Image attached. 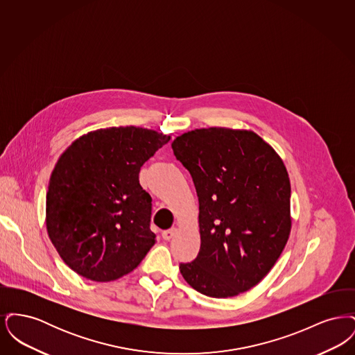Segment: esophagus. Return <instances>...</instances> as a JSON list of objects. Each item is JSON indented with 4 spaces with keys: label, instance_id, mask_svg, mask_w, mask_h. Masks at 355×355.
<instances>
[{
    "label": "esophagus",
    "instance_id": "34e87169",
    "mask_svg": "<svg viewBox=\"0 0 355 355\" xmlns=\"http://www.w3.org/2000/svg\"><path fill=\"white\" fill-rule=\"evenodd\" d=\"M175 234H177V229H175V227H171L169 230H165V232L162 233V238H164L165 241H170Z\"/></svg>",
    "mask_w": 355,
    "mask_h": 355
}]
</instances>
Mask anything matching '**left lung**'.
<instances>
[{
	"label": "left lung",
	"mask_w": 355,
	"mask_h": 355,
	"mask_svg": "<svg viewBox=\"0 0 355 355\" xmlns=\"http://www.w3.org/2000/svg\"><path fill=\"white\" fill-rule=\"evenodd\" d=\"M200 201L201 248L181 263L201 294L229 298L258 285L291 230L290 178L279 154L253 130L194 129L171 144Z\"/></svg>",
	"instance_id": "1"
}]
</instances>
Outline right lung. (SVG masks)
Returning a JSON list of instances; mask_svg holds the SVG:
<instances>
[{"mask_svg":"<svg viewBox=\"0 0 355 355\" xmlns=\"http://www.w3.org/2000/svg\"><path fill=\"white\" fill-rule=\"evenodd\" d=\"M170 135L137 126L106 128L77 138L51 171L46 230L78 275L110 282L135 270L157 242L149 227L152 197L141 166Z\"/></svg>","mask_w":355,"mask_h":355,"instance_id":"add662e5","label":"right lung"}]
</instances>
